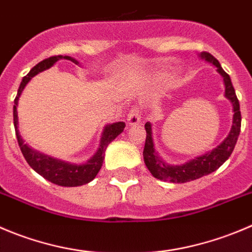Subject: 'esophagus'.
I'll use <instances>...</instances> for the list:
<instances>
[{
  "label": "esophagus",
  "mask_w": 252,
  "mask_h": 252,
  "mask_svg": "<svg viewBox=\"0 0 252 252\" xmlns=\"http://www.w3.org/2000/svg\"><path fill=\"white\" fill-rule=\"evenodd\" d=\"M127 122H128V126H135V125H138L141 122V111L135 107L130 111L127 116Z\"/></svg>",
  "instance_id": "34e87169"
}]
</instances>
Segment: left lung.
Here are the masks:
<instances>
[{
    "label": "left lung",
    "instance_id": "left-lung-1",
    "mask_svg": "<svg viewBox=\"0 0 252 252\" xmlns=\"http://www.w3.org/2000/svg\"><path fill=\"white\" fill-rule=\"evenodd\" d=\"M200 58L214 64L217 66L218 73L222 76L225 85V97L230 100V102L232 104V111H234L231 130H230L227 137L213 151L194 158V159L188 160L184 164L172 166V164H167L159 157L157 151L155 150V143H153L152 137V126H151L150 122H146L145 128L147 135H146L145 150H143V159H145V164L148 171L151 172V174L155 178L160 179V181L172 182V183H186V182L194 181V179L210 174L212 172L217 171L225 160L231 156L234 147L238 142L239 133H240L241 128V112L240 104H239V100L236 97L235 89L231 84V79L225 73L218 59L214 58L210 53H200Z\"/></svg>",
    "mask_w": 252,
    "mask_h": 252
}]
</instances>
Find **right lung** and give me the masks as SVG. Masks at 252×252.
<instances>
[{
  "label": "right lung",
  "instance_id": "1",
  "mask_svg": "<svg viewBox=\"0 0 252 252\" xmlns=\"http://www.w3.org/2000/svg\"><path fill=\"white\" fill-rule=\"evenodd\" d=\"M59 59H68V61H71L73 63L78 64V62L74 58H71V57L56 56L44 59V61L38 63L35 66H33V68L31 69L30 73H28L27 75L22 79V81H21V85L20 88H18V93H17L16 99H14L13 124L14 130H16L17 141H18V145H20L21 151H22L23 157L26 158L27 163L30 164L38 174H40L43 178L52 182V183L58 184V186L78 187L89 183V182H92L93 179L96 177L100 168H101L102 162H104L105 151H106L107 146H109V143L111 142V141H114L115 138L124 131L125 122H115V124L106 125V126H105L104 131H102L101 138H100V145L96 153L84 164L69 163V162H64V160L49 157V156L39 153L38 151L32 150L30 146L26 145V143L23 142L22 137H21L20 131H18V116H17V105H18V100H20L21 94H22L23 89L26 88L28 81H30L33 76L37 75L38 73H40V71L45 70V69H49L50 66H53V64L56 63V62H58Z\"/></svg>",
  "mask_w": 252,
  "mask_h": 252
}]
</instances>
